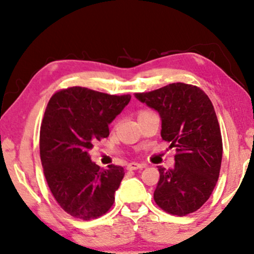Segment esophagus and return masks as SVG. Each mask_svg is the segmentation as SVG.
I'll return each mask as SVG.
<instances>
[{
    "label": "esophagus",
    "mask_w": 254,
    "mask_h": 254,
    "mask_svg": "<svg viewBox=\"0 0 254 254\" xmlns=\"http://www.w3.org/2000/svg\"><path fill=\"white\" fill-rule=\"evenodd\" d=\"M145 168L144 164H140V163H129L127 165L128 170H138V169H143Z\"/></svg>",
    "instance_id": "34e87169"
}]
</instances>
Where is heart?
Instances as JSON below:
<instances>
[{"mask_svg":"<svg viewBox=\"0 0 254 254\" xmlns=\"http://www.w3.org/2000/svg\"><path fill=\"white\" fill-rule=\"evenodd\" d=\"M147 113H149L148 111H141V112L138 113V117H141V116H144V114H147Z\"/></svg>","mask_w":254,"mask_h":254,"instance_id":"1","label":"heart"}]
</instances>
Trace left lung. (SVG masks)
Returning a JSON list of instances; mask_svg holds the SVG:
<instances>
[{"label": "left lung", "mask_w": 254, "mask_h": 254, "mask_svg": "<svg viewBox=\"0 0 254 254\" xmlns=\"http://www.w3.org/2000/svg\"><path fill=\"white\" fill-rule=\"evenodd\" d=\"M135 98L158 112L161 136L176 147L172 169L158 166L155 202L169 214L185 216L209 199L222 162V136L210 99L197 86L172 83Z\"/></svg>", "instance_id": "8db88e82"}]
</instances>
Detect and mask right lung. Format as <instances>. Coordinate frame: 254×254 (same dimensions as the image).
<instances>
[{"label":"right lung","instance_id":"obj_1","mask_svg":"<svg viewBox=\"0 0 254 254\" xmlns=\"http://www.w3.org/2000/svg\"><path fill=\"white\" fill-rule=\"evenodd\" d=\"M129 95L112 96L72 86L52 96L40 128V158L52 194L71 216L89 221L112 207L124 168L100 169L89 150L107 137L109 125Z\"/></svg>","mask_w":254,"mask_h":254}]
</instances>
